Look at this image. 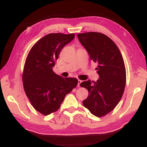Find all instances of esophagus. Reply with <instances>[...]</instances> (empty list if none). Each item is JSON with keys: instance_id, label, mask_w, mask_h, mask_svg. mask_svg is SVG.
I'll use <instances>...</instances> for the list:
<instances>
[{"instance_id": "1", "label": "esophagus", "mask_w": 147, "mask_h": 147, "mask_svg": "<svg viewBox=\"0 0 147 147\" xmlns=\"http://www.w3.org/2000/svg\"><path fill=\"white\" fill-rule=\"evenodd\" d=\"M82 80H78V87H80V84L82 83Z\"/></svg>"}]
</instances>
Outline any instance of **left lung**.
I'll return each mask as SVG.
<instances>
[{"instance_id":"8db88e82","label":"left lung","mask_w":147,"mask_h":147,"mask_svg":"<svg viewBox=\"0 0 147 147\" xmlns=\"http://www.w3.org/2000/svg\"><path fill=\"white\" fill-rule=\"evenodd\" d=\"M78 38L90 59L97 63L99 75L96 82L88 80L81 83L89 91L83 104L93 115L102 117L115 108L123 94L126 69L123 56L115 43L103 34H78Z\"/></svg>"}]
</instances>
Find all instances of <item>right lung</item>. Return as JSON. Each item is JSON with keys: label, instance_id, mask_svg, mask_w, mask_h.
<instances>
[{"label": "right lung", "instance_id": "right-lung-1", "mask_svg": "<svg viewBox=\"0 0 147 147\" xmlns=\"http://www.w3.org/2000/svg\"><path fill=\"white\" fill-rule=\"evenodd\" d=\"M74 38V34H47L32 47L26 58L24 91L34 108L44 115L58 110L66 94L78 84L76 78H64L53 71L61 49Z\"/></svg>", "mask_w": 147, "mask_h": 147}]
</instances>
